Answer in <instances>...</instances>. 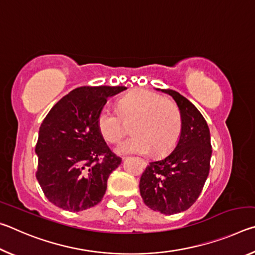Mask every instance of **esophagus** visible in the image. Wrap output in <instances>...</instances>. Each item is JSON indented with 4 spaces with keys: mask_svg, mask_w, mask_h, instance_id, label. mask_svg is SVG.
Here are the masks:
<instances>
[{
    "mask_svg": "<svg viewBox=\"0 0 255 255\" xmlns=\"http://www.w3.org/2000/svg\"><path fill=\"white\" fill-rule=\"evenodd\" d=\"M125 158V157H124ZM143 165H146V163L145 162H143Z\"/></svg>",
    "mask_w": 255,
    "mask_h": 255,
    "instance_id": "34e87169",
    "label": "esophagus"
}]
</instances>
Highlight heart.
Wrapping results in <instances>:
<instances>
[{
    "label": "heart",
    "mask_w": 255,
    "mask_h": 255,
    "mask_svg": "<svg viewBox=\"0 0 255 255\" xmlns=\"http://www.w3.org/2000/svg\"><path fill=\"white\" fill-rule=\"evenodd\" d=\"M132 122L135 135L116 146V153L150 154L163 156L178 143L181 115L173 102L148 90H133L120 99L118 111L105 107L97 118L98 130L109 143H116L125 132L124 123Z\"/></svg>",
    "instance_id": "heart-1"
}]
</instances>
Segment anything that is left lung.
Returning <instances> with one entry per match:
<instances>
[{"instance_id":"left-lung-1","label":"left lung","mask_w":255,"mask_h":255,"mask_svg":"<svg viewBox=\"0 0 255 255\" xmlns=\"http://www.w3.org/2000/svg\"><path fill=\"white\" fill-rule=\"evenodd\" d=\"M174 99L181 115V133L174 149L149 162L139 181L145 205L164 215L189 209L199 197L209 174L213 149L210 131L200 111L171 89H157Z\"/></svg>"}]
</instances>
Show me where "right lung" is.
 Returning <instances> with one entry per match:
<instances>
[{
	"label": "right lung",
	"mask_w": 255,
	"mask_h": 255,
	"mask_svg": "<svg viewBox=\"0 0 255 255\" xmlns=\"http://www.w3.org/2000/svg\"><path fill=\"white\" fill-rule=\"evenodd\" d=\"M126 89L81 86L60 99L46 116L34 150L36 176L51 204L75 213L102 200L108 178L122 158L108 147L97 118L108 99Z\"/></svg>",
	"instance_id": "1"
}]
</instances>
